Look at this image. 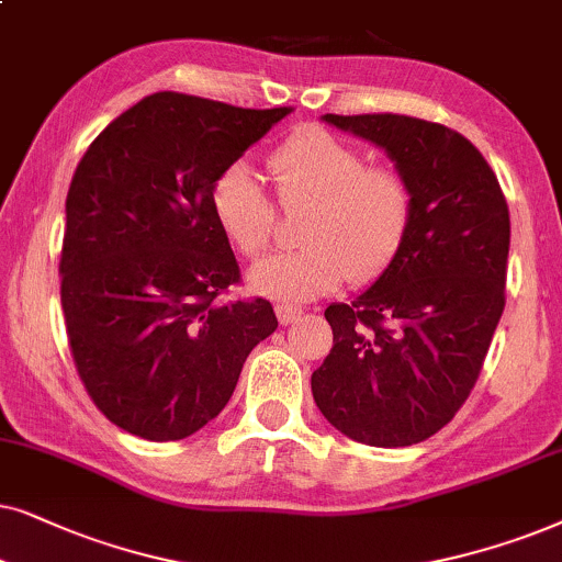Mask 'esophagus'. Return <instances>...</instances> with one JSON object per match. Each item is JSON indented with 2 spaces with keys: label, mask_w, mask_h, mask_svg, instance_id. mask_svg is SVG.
<instances>
[{
  "label": "esophagus",
  "mask_w": 562,
  "mask_h": 562,
  "mask_svg": "<svg viewBox=\"0 0 562 562\" xmlns=\"http://www.w3.org/2000/svg\"><path fill=\"white\" fill-rule=\"evenodd\" d=\"M274 313H277V321H280L282 326H288V324H295V321L303 316V308H295V305H288V303H277Z\"/></svg>",
  "instance_id": "obj_1"
}]
</instances>
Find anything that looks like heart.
<instances>
[{"mask_svg":"<svg viewBox=\"0 0 562 562\" xmlns=\"http://www.w3.org/2000/svg\"><path fill=\"white\" fill-rule=\"evenodd\" d=\"M282 207L308 205L301 249L274 254L251 269L254 293L280 303L326 295L344 277L364 282L383 272L414 223V184L393 164H368L362 148L308 125L267 156ZM213 213L246 259L267 251L277 234V205L259 177L234 164L213 187Z\"/></svg>","mask_w":562,"mask_h":562,"instance_id":"heart-1","label":"heart"}]
</instances>
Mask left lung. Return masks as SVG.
<instances>
[{"mask_svg": "<svg viewBox=\"0 0 562 562\" xmlns=\"http://www.w3.org/2000/svg\"><path fill=\"white\" fill-rule=\"evenodd\" d=\"M324 120L383 146L416 207L375 285L326 308L334 347L313 372V398L355 442L418 445L468 401L504 313L506 198L483 154L447 125L393 112Z\"/></svg>", "mask_w": 562, "mask_h": 562, "instance_id": "obj_1", "label": "left lung"}]
</instances>
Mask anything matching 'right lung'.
<instances>
[{"label": "right lung", "instance_id": "1", "mask_svg": "<svg viewBox=\"0 0 562 562\" xmlns=\"http://www.w3.org/2000/svg\"><path fill=\"white\" fill-rule=\"evenodd\" d=\"M288 112L156 92L81 156L66 194L61 305L81 383L120 429L151 442L203 429L277 328L265 297L221 301L241 269L213 187Z\"/></svg>", "mask_w": 562, "mask_h": 562}]
</instances>
